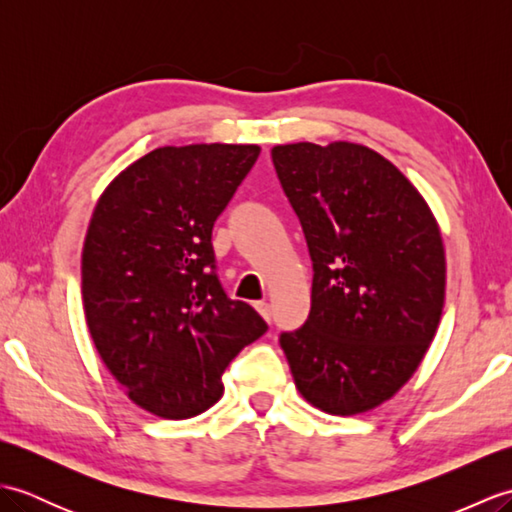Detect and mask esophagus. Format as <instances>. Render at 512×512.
<instances>
[{
	"label": "esophagus",
	"instance_id": "esophagus-1",
	"mask_svg": "<svg viewBox=\"0 0 512 512\" xmlns=\"http://www.w3.org/2000/svg\"><path fill=\"white\" fill-rule=\"evenodd\" d=\"M255 308H257V312L262 314V317L270 323L273 321V308H270V303H266V301H259V303H255Z\"/></svg>",
	"mask_w": 512,
	"mask_h": 512
}]
</instances>
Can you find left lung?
Listing matches in <instances>:
<instances>
[{
  "instance_id": "1",
  "label": "left lung",
  "mask_w": 512,
  "mask_h": 512,
  "mask_svg": "<svg viewBox=\"0 0 512 512\" xmlns=\"http://www.w3.org/2000/svg\"><path fill=\"white\" fill-rule=\"evenodd\" d=\"M306 233L310 317L281 334L312 407L356 416L394 398L438 332L447 257L422 193L378 151L350 140L270 149Z\"/></svg>"
}]
</instances>
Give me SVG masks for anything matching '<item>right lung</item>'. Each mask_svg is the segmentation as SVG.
I'll list each match as a JSON object with an SVG mask.
<instances>
[{"label":"right lung","mask_w":512,"mask_h":512,"mask_svg":"<svg viewBox=\"0 0 512 512\" xmlns=\"http://www.w3.org/2000/svg\"><path fill=\"white\" fill-rule=\"evenodd\" d=\"M262 147H158L107 184L81 253L85 321L125 396L184 420L224 394L226 365L268 325L215 275L211 231Z\"/></svg>","instance_id":"1"}]
</instances>
